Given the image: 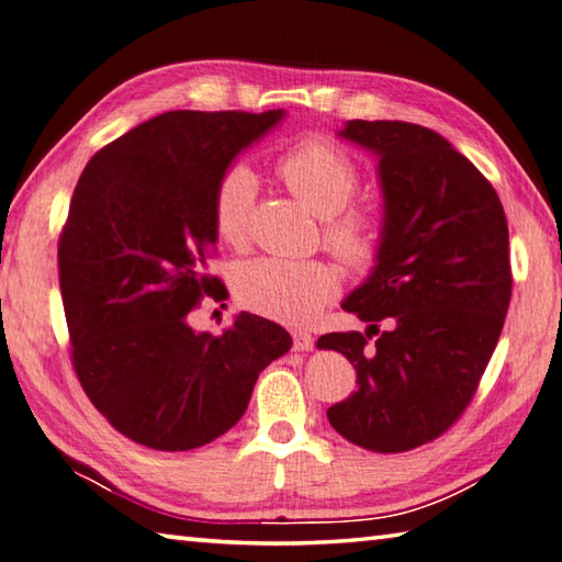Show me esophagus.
Instances as JSON below:
<instances>
[{
	"label": "esophagus",
	"mask_w": 562,
	"mask_h": 562,
	"mask_svg": "<svg viewBox=\"0 0 562 562\" xmlns=\"http://www.w3.org/2000/svg\"><path fill=\"white\" fill-rule=\"evenodd\" d=\"M292 341H294V351H312L314 349V336L310 331H292Z\"/></svg>",
	"instance_id": "obj_1"
}]
</instances>
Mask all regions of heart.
<instances>
[{
    "label": "heart",
    "instance_id": "b5f03b06",
    "mask_svg": "<svg viewBox=\"0 0 562 562\" xmlns=\"http://www.w3.org/2000/svg\"><path fill=\"white\" fill-rule=\"evenodd\" d=\"M290 191L324 218V243L353 270H363L381 250V221L373 211L349 206L359 189V169L331 142L312 137L292 147L278 165ZM258 179L243 165L223 171L213 189L211 218L226 246H246ZM341 288L339 268L324 260L255 258L233 272V292L250 312L278 322H310Z\"/></svg>",
    "mask_w": 562,
    "mask_h": 562
}]
</instances>
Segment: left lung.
I'll return each mask as SVG.
<instances>
[{"label":"left lung","instance_id":"obj_1","mask_svg":"<svg viewBox=\"0 0 562 562\" xmlns=\"http://www.w3.org/2000/svg\"><path fill=\"white\" fill-rule=\"evenodd\" d=\"M341 137L379 155L385 221L371 278L341 304L369 329L316 341L353 363L359 385L326 417L363 450L407 452L459 420L502 336L506 213L482 171L432 130L349 120Z\"/></svg>","mask_w":562,"mask_h":562}]
</instances>
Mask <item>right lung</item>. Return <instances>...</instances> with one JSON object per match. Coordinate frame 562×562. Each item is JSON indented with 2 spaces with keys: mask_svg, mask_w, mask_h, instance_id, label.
<instances>
[{
  "mask_svg": "<svg viewBox=\"0 0 562 562\" xmlns=\"http://www.w3.org/2000/svg\"><path fill=\"white\" fill-rule=\"evenodd\" d=\"M280 120L171 110L95 151L78 179L58 238L70 361L98 413L149 450L187 452L228 432L260 371L292 346L258 314L240 312L218 336L187 322L203 297H226L206 272L213 189Z\"/></svg>",
  "mask_w": 562,
  "mask_h": 562,
  "instance_id": "add662e5",
  "label": "right lung"
}]
</instances>
